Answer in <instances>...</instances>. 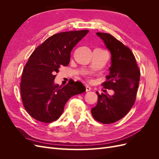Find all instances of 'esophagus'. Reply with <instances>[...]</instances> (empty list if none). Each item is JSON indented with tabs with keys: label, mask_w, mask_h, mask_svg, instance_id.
I'll return each mask as SVG.
<instances>
[{
	"label": "esophagus",
	"mask_w": 159,
	"mask_h": 159,
	"mask_svg": "<svg viewBox=\"0 0 159 159\" xmlns=\"http://www.w3.org/2000/svg\"><path fill=\"white\" fill-rule=\"evenodd\" d=\"M85 88H86V91H89L91 89V88L89 87V85H85Z\"/></svg>",
	"instance_id": "34e87169"
}]
</instances>
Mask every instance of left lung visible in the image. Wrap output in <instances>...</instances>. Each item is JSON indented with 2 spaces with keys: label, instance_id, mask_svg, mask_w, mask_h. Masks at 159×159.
<instances>
[{
  "label": "left lung",
  "instance_id": "left-lung-1",
  "mask_svg": "<svg viewBox=\"0 0 159 159\" xmlns=\"http://www.w3.org/2000/svg\"><path fill=\"white\" fill-rule=\"evenodd\" d=\"M111 55V66L107 80L102 86L113 89L114 94H99L98 103L91 109V114L97 121L111 124L122 119L135 102L140 80V70L131 49L110 34L97 32Z\"/></svg>",
  "mask_w": 159,
  "mask_h": 159
}]
</instances>
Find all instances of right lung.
I'll return each mask as SVG.
<instances>
[{
	"instance_id": "add662e5",
	"label": "right lung",
	"mask_w": 159,
	"mask_h": 159,
	"mask_svg": "<svg viewBox=\"0 0 159 159\" xmlns=\"http://www.w3.org/2000/svg\"><path fill=\"white\" fill-rule=\"evenodd\" d=\"M88 32L82 30L56 34L30 55L22 71L20 94L24 107L37 121H56L68 99L85 91L80 81H69L61 88L55 85L54 80L60 67L69 64L72 49Z\"/></svg>"
}]
</instances>
